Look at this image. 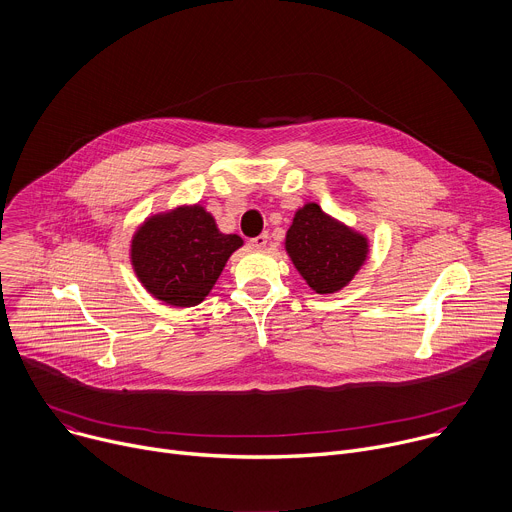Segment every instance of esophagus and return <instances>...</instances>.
<instances>
[{
	"label": "esophagus",
	"mask_w": 512,
	"mask_h": 512,
	"mask_svg": "<svg viewBox=\"0 0 512 512\" xmlns=\"http://www.w3.org/2000/svg\"><path fill=\"white\" fill-rule=\"evenodd\" d=\"M267 241H269V235H267V232H261L259 237H255V239H251V241H249V245H251L253 249H265Z\"/></svg>",
	"instance_id": "34e87169"
}]
</instances>
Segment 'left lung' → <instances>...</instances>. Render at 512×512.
<instances>
[{"label":"left lung","mask_w":512,"mask_h":512,"mask_svg":"<svg viewBox=\"0 0 512 512\" xmlns=\"http://www.w3.org/2000/svg\"><path fill=\"white\" fill-rule=\"evenodd\" d=\"M286 253L316 294L329 296L351 284L369 257V237L306 202L286 232Z\"/></svg>","instance_id":"8db88e82"}]
</instances>
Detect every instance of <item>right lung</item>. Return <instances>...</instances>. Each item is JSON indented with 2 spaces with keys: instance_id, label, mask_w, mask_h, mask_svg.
Wrapping results in <instances>:
<instances>
[{
  "instance_id": "right-lung-1",
  "label": "right lung",
  "mask_w": 512,
  "mask_h": 512,
  "mask_svg": "<svg viewBox=\"0 0 512 512\" xmlns=\"http://www.w3.org/2000/svg\"><path fill=\"white\" fill-rule=\"evenodd\" d=\"M241 247L243 239L220 232L202 204H181L155 212L136 226L130 265L153 298L190 308L206 300L226 261Z\"/></svg>"
}]
</instances>
